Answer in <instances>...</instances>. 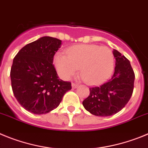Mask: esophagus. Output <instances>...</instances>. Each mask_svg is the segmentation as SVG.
<instances>
[{"label": "esophagus", "instance_id": "1", "mask_svg": "<svg viewBox=\"0 0 148 148\" xmlns=\"http://www.w3.org/2000/svg\"><path fill=\"white\" fill-rule=\"evenodd\" d=\"M71 86H72V88H76L77 87H78V85L76 83H74V82H72V84H71Z\"/></svg>", "mask_w": 148, "mask_h": 148}]
</instances>
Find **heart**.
I'll return each mask as SVG.
<instances>
[{
  "label": "heart",
  "instance_id": "b5f03b06",
  "mask_svg": "<svg viewBox=\"0 0 148 148\" xmlns=\"http://www.w3.org/2000/svg\"><path fill=\"white\" fill-rule=\"evenodd\" d=\"M66 54L58 53L54 59L56 69L64 79L75 75L80 68L84 80L95 85L107 80L114 71V54L106 46L78 45L67 49Z\"/></svg>",
  "mask_w": 148,
  "mask_h": 148
}]
</instances>
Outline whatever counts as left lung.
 I'll return each mask as SVG.
<instances>
[{"instance_id":"left-lung-1","label":"left lung","mask_w":148,"mask_h":148,"mask_svg":"<svg viewBox=\"0 0 148 148\" xmlns=\"http://www.w3.org/2000/svg\"><path fill=\"white\" fill-rule=\"evenodd\" d=\"M113 54L116 66L112 77L100 86L89 88L90 94L82 102L86 110L93 115H114L126 106L132 96L135 74L130 61L115 49Z\"/></svg>"}]
</instances>
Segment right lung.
Listing matches in <instances>:
<instances>
[{
  "mask_svg": "<svg viewBox=\"0 0 148 148\" xmlns=\"http://www.w3.org/2000/svg\"><path fill=\"white\" fill-rule=\"evenodd\" d=\"M62 41L42 37L18 51L10 71L14 97L23 108L34 114H45L59 106L71 83L59 79L53 65Z\"/></svg>",
  "mask_w": 148,
  "mask_h": 148,
  "instance_id": "add662e5",
  "label": "right lung"
}]
</instances>
